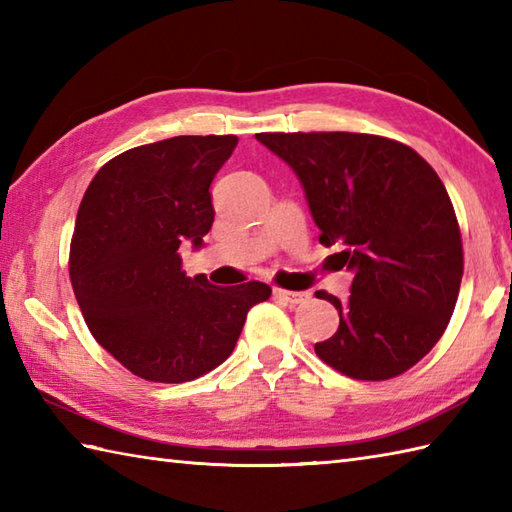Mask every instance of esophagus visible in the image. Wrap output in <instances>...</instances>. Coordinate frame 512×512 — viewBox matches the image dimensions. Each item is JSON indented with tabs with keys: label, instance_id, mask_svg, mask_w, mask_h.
I'll list each match as a JSON object with an SVG mask.
<instances>
[{
	"label": "esophagus",
	"instance_id": "esophagus-1",
	"mask_svg": "<svg viewBox=\"0 0 512 512\" xmlns=\"http://www.w3.org/2000/svg\"><path fill=\"white\" fill-rule=\"evenodd\" d=\"M275 297L290 303V306H297V303H306L310 301V292H292V290H281L275 288Z\"/></svg>",
	"mask_w": 512,
	"mask_h": 512
}]
</instances>
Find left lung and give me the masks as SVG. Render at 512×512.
Returning a JSON list of instances; mask_svg holds the SVG:
<instances>
[{
    "label": "left lung",
    "instance_id": "1",
    "mask_svg": "<svg viewBox=\"0 0 512 512\" xmlns=\"http://www.w3.org/2000/svg\"><path fill=\"white\" fill-rule=\"evenodd\" d=\"M297 173L319 242L354 273L339 330L314 345L358 380L394 378L440 341L458 301L460 226L438 173L411 147L352 132L255 134Z\"/></svg>",
    "mask_w": 512,
    "mask_h": 512
}]
</instances>
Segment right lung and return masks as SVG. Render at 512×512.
Returning a JSON list of instances; mask_svg holds the SVG:
<instances>
[{
  "label": "right lung",
  "mask_w": 512,
  "mask_h": 512,
  "mask_svg": "<svg viewBox=\"0 0 512 512\" xmlns=\"http://www.w3.org/2000/svg\"><path fill=\"white\" fill-rule=\"evenodd\" d=\"M237 136H173L103 165L85 191L70 279L92 336L129 372L187 383L231 356L270 286H213L182 273L178 248L211 231V182Z\"/></svg>",
  "instance_id": "1"
}]
</instances>
